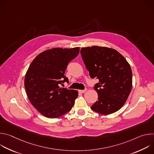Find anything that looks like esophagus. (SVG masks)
Masks as SVG:
<instances>
[{
    "instance_id": "34e87169",
    "label": "esophagus",
    "mask_w": 154,
    "mask_h": 154,
    "mask_svg": "<svg viewBox=\"0 0 154 154\" xmlns=\"http://www.w3.org/2000/svg\"><path fill=\"white\" fill-rule=\"evenodd\" d=\"M86 90H87V89H85V90H79V92H80L81 93H85V92L86 91Z\"/></svg>"
}]
</instances>
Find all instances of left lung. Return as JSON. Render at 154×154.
<instances>
[{
  "label": "left lung",
  "instance_id": "8db88e82",
  "mask_svg": "<svg viewBox=\"0 0 154 154\" xmlns=\"http://www.w3.org/2000/svg\"><path fill=\"white\" fill-rule=\"evenodd\" d=\"M80 54L91 78L99 80L94 87L98 100L91 106V109L102 115L118 111L125 103L132 87L130 64L120 53L109 48H83Z\"/></svg>",
  "mask_w": 154,
  "mask_h": 154
}]
</instances>
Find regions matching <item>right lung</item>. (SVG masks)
I'll return each instance as SVG.
<instances>
[{
  "instance_id": "1",
  "label": "right lung",
  "mask_w": 154,
  "mask_h": 154,
  "mask_svg": "<svg viewBox=\"0 0 154 154\" xmlns=\"http://www.w3.org/2000/svg\"><path fill=\"white\" fill-rule=\"evenodd\" d=\"M79 51V48L49 49L38 55L30 64L24 86L32 105L45 117L59 118L74 106L78 91L60 86L68 82L65 71Z\"/></svg>"
}]
</instances>
